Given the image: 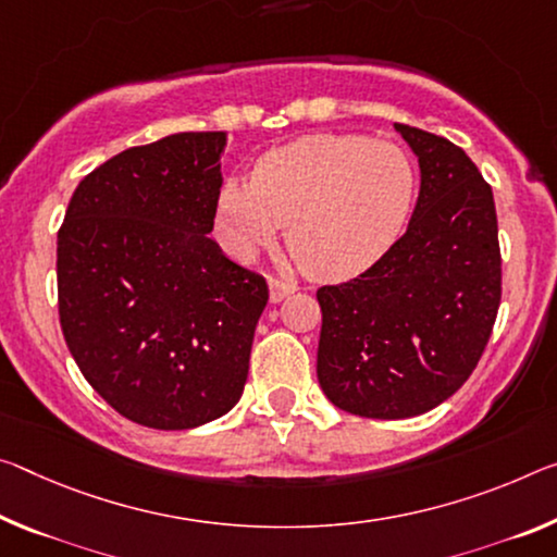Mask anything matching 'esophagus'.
Listing matches in <instances>:
<instances>
[{"mask_svg":"<svg viewBox=\"0 0 557 557\" xmlns=\"http://www.w3.org/2000/svg\"><path fill=\"white\" fill-rule=\"evenodd\" d=\"M268 287H270V302H275V305L282 302V299H285L287 295H293L297 289V285H293V282H282L277 277H270Z\"/></svg>","mask_w":557,"mask_h":557,"instance_id":"1","label":"esophagus"}]
</instances>
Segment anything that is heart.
Instances as JSON below:
<instances>
[{
	"mask_svg": "<svg viewBox=\"0 0 557 557\" xmlns=\"http://www.w3.org/2000/svg\"><path fill=\"white\" fill-rule=\"evenodd\" d=\"M417 200L411 158L389 140L314 134L264 153L250 185L225 181L215 231L231 255L250 260L277 240L320 280H349L384 258Z\"/></svg>",
	"mask_w": 557,
	"mask_h": 557,
	"instance_id": "b5f03b06",
	"label": "heart"
}]
</instances>
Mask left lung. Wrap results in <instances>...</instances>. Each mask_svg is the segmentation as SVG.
<instances>
[{
  "label": "left lung",
  "instance_id": "left-lung-1",
  "mask_svg": "<svg viewBox=\"0 0 557 557\" xmlns=\"http://www.w3.org/2000/svg\"><path fill=\"white\" fill-rule=\"evenodd\" d=\"M419 158L421 188L406 233L322 307L317 379L337 409L409 419L461 389L500 305L493 190L451 140L394 123Z\"/></svg>",
  "mask_w": 557,
  "mask_h": 557
}]
</instances>
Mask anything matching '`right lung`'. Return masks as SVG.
<instances>
[{
	"label": "right lung",
	"instance_id": "add662e5",
	"mask_svg": "<svg viewBox=\"0 0 557 557\" xmlns=\"http://www.w3.org/2000/svg\"><path fill=\"white\" fill-rule=\"evenodd\" d=\"M225 131L128 148L78 183L57 240L59 320L121 417L181 431L240 401L268 282L213 231Z\"/></svg>",
	"mask_w": 557,
	"mask_h": 557
}]
</instances>
